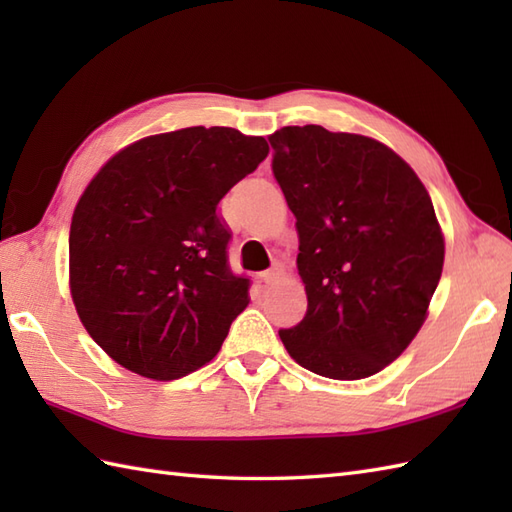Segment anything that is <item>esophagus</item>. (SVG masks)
Instances as JSON below:
<instances>
[{
    "mask_svg": "<svg viewBox=\"0 0 512 512\" xmlns=\"http://www.w3.org/2000/svg\"><path fill=\"white\" fill-rule=\"evenodd\" d=\"M259 277H262V281H264V284H266V286H270V284H275V281H277V277H279V268H270V270H264V273H262V275H259Z\"/></svg>",
    "mask_w": 512,
    "mask_h": 512,
    "instance_id": "esophagus-1",
    "label": "esophagus"
}]
</instances>
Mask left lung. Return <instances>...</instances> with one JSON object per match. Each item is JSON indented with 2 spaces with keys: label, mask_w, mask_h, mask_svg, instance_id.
<instances>
[{
  "label": "left lung",
  "mask_w": 512,
  "mask_h": 512,
  "mask_svg": "<svg viewBox=\"0 0 512 512\" xmlns=\"http://www.w3.org/2000/svg\"><path fill=\"white\" fill-rule=\"evenodd\" d=\"M268 140L308 295L306 317L281 341L319 376H372L407 350L438 288L444 237L429 193L374 138L303 125Z\"/></svg>",
  "instance_id": "1"
}]
</instances>
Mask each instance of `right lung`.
<instances>
[{
	"instance_id": "add662e5",
	"label": "right lung",
	"mask_w": 512,
	"mask_h": 512,
	"mask_svg": "<svg viewBox=\"0 0 512 512\" xmlns=\"http://www.w3.org/2000/svg\"><path fill=\"white\" fill-rule=\"evenodd\" d=\"M266 156L262 136L187 127L118 151L88 184L70 226V292L118 365L173 380L220 352L250 279L228 266L217 204Z\"/></svg>"
}]
</instances>
